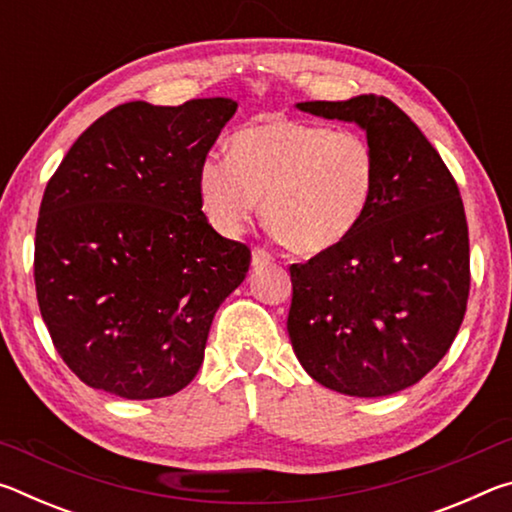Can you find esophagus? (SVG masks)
I'll list each match as a JSON object with an SVG mask.
<instances>
[{"instance_id":"1","label":"esophagus","mask_w":512,"mask_h":512,"mask_svg":"<svg viewBox=\"0 0 512 512\" xmlns=\"http://www.w3.org/2000/svg\"><path fill=\"white\" fill-rule=\"evenodd\" d=\"M273 262V255L264 248H253V266H266Z\"/></svg>"}]
</instances>
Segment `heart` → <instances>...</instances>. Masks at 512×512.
Wrapping results in <instances>:
<instances>
[{
	"mask_svg": "<svg viewBox=\"0 0 512 512\" xmlns=\"http://www.w3.org/2000/svg\"><path fill=\"white\" fill-rule=\"evenodd\" d=\"M377 189V153L366 135L271 117L230 137V155L198 167L205 216L235 237L259 210L282 244L320 255L348 239Z\"/></svg>",
	"mask_w": 512,
	"mask_h": 512,
	"instance_id": "heart-1",
	"label": "heart"
}]
</instances>
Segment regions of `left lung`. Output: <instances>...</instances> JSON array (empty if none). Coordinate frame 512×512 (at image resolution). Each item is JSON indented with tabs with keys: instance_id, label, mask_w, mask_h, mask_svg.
I'll use <instances>...</instances> for the list:
<instances>
[{
	"instance_id": "left-lung-1",
	"label": "left lung",
	"mask_w": 512,
	"mask_h": 512,
	"mask_svg": "<svg viewBox=\"0 0 512 512\" xmlns=\"http://www.w3.org/2000/svg\"><path fill=\"white\" fill-rule=\"evenodd\" d=\"M354 121L377 153V189L357 230L291 264L293 352L325 388L384 397L427 375L452 348L470 296L461 192L431 142L391 99L305 101Z\"/></svg>"
}]
</instances>
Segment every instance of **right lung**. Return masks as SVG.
Here are the masks:
<instances>
[{
    "mask_svg": "<svg viewBox=\"0 0 512 512\" xmlns=\"http://www.w3.org/2000/svg\"><path fill=\"white\" fill-rule=\"evenodd\" d=\"M237 101H131L85 131L47 183L33 277L42 320L83 384L124 400L196 377L250 248L203 214L198 167Z\"/></svg>",
    "mask_w": 512,
    "mask_h": 512,
    "instance_id": "right-lung-1",
    "label": "right lung"
}]
</instances>
